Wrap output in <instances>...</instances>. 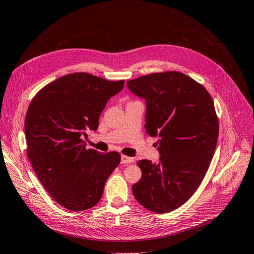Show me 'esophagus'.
I'll list each match as a JSON object with an SVG mask.
<instances>
[{"label": "esophagus", "instance_id": "34e87169", "mask_svg": "<svg viewBox=\"0 0 254 254\" xmlns=\"http://www.w3.org/2000/svg\"><path fill=\"white\" fill-rule=\"evenodd\" d=\"M133 161H134L133 157L127 156V155H122V156H121V163H130Z\"/></svg>", "mask_w": 254, "mask_h": 254}]
</instances>
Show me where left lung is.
I'll use <instances>...</instances> for the list:
<instances>
[{"instance_id": "left-lung-1", "label": "left lung", "mask_w": 254, "mask_h": 254, "mask_svg": "<svg viewBox=\"0 0 254 254\" xmlns=\"http://www.w3.org/2000/svg\"><path fill=\"white\" fill-rule=\"evenodd\" d=\"M127 87L146 102L145 127L158 137L160 161L139 160L136 200L155 213H168L198 189L215 152L218 118L209 92L181 71L153 72L128 80Z\"/></svg>"}]
</instances>
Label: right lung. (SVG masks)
Segmentation results:
<instances>
[{
  "label": "right lung",
  "instance_id": "right-lung-1",
  "mask_svg": "<svg viewBox=\"0 0 254 254\" xmlns=\"http://www.w3.org/2000/svg\"><path fill=\"white\" fill-rule=\"evenodd\" d=\"M125 80L72 72L46 84L32 98L25 117L27 156L45 190L62 207L83 211L99 202L106 179L120 163L118 152L86 149L106 102Z\"/></svg>",
  "mask_w": 254,
  "mask_h": 254
}]
</instances>
